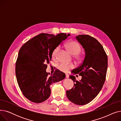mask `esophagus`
Returning <instances> with one entry per match:
<instances>
[{"label":"esophagus","instance_id":"1","mask_svg":"<svg viewBox=\"0 0 121 121\" xmlns=\"http://www.w3.org/2000/svg\"><path fill=\"white\" fill-rule=\"evenodd\" d=\"M66 78H69V75L68 74H67V73L66 74Z\"/></svg>","mask_w":121,"mask_h":121}]
</instances>
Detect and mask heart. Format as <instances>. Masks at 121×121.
<instances>
[{"mask_svg":"<svg viewBox=\"0 0 121 121\" xmlns=\"http://www.w3.org/2000/svg\"><path fill=\"white\" fill-rule=\"evenodd\" d=\"M65 47L69 52L71 54L74 56L76 55V57L78 59H80L79 56H77V55H78L80 52L81 50V47L78 42L74 41H69L65 43ZM59 50V47H57L54 48L52 53L53 58H56L57 53H58ZM73 68L74 65L73 64H66V63H60L58 66V69L59 70L65 73L68 72L69 71L73 69Z\"/></svg>","mask_w":121,"mask_h":121,"instance_id":"heart-1","label":"heart"}]
</instances>
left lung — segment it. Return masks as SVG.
I'll list each match as a JSON object with an SVG mask.
<instances>
[{
    "instance_id": "1",
    "label": "left lung",
    "mask_w": 121,
    "mask_h": 121,
    "mask_svg": "<svg viewBox=\"0 0 121 121\" xmlns=\"http://www.w3.org/2000/svg\"><path fill=\"white\" fill-rule=\"evenodd\" d=\"M76 39L85 50V58L81 64L72 71L82 77L78 81L74 76L69 78L74 86L66 91L68 99L73 104L81 105L89 103L102 89L105 80L108 59L102 45L95 38L88 35H79Z\"/></svg>"
}]
</instances>
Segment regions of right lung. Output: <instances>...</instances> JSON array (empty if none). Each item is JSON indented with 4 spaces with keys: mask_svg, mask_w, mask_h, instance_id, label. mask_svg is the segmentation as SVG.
<instances>
[{
    "mask_svg": "<svg viewBox=\"0 0 121 121\" xmlns=\"http://www.w3.org/2000/svg\"><path fill=\"white\" fill-rule=\"evenodd\" d=\"M69 35L41 33L19 50L16 63L17 80L23 95L32 102L41 103L47 100L51 93L50 85L65 78V74L58 69L49 75L47 64L52 60L54 48Z\"/></svg>",
    "mask_w": 121,
    "mask_h": 121,
    "instance_id": "right-lung-1",
    "label": "right lung"
}]
</instances>
